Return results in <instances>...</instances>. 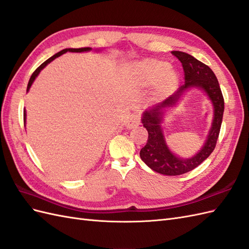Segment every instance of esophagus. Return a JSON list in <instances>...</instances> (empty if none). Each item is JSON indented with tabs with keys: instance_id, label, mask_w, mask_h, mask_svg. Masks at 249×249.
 Masks as SVG:
<instances>
[{
	"instance_id": "obj_1",
	"label": "esophagus",
	"mask_w": 249,
	"mask_h": 249,
	"mask_svg": "<svg viewBox=\"0 0 249 249\" xmlns=\"http://www.w3.org/2000/svg\"><path fill=\"white\" fill-rule=\"evenodd\" d=\"M140 122H141V117H140V114H133V116H131L130 119L128 120V122H127L126 127L128 129L136 128V127L140 125Z\"/></svg>"
}]
</instances>
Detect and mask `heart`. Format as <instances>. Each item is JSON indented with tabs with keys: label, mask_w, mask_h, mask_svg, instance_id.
<instances>
[{
	"label": "heart",
	"mask_w": 249,
	"mask_h": 249,
	"mask_svg": "<svg viewBox=\"0 0 249 249\" xmlns=\"http://www.w3.org/2000/svg\"><path fill=\"white\" fill-rule=\"evenodd\" d=\"M131 73L139 85L143 87L157 85V94L160 98L169 95L179 83L177 71L169 68L167 62L161 60L146 59L133 64Z\"/></svg>",
	"instance_id": "1"
}]
</instances>
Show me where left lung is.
<instances>
[{
	"instance_id": "obj_1",
	"label": "left lung",
	"mask_w": 249,
	"mask_h": 249,
	"mask_svg": "<svg viewBox=\"0 0 249 249\" xmlns=\"http://www.w3.org/2000/svg\"><path fill=\"white\" fill-rule=\"evenodd\" d=\"M171 53L182 63L185 84L178 88V90L166 100L144 111L142 123L148 131V140L140 151V157L149 168L159 174L179 176L199 166L213 151L221 129L224 112V99L216 76L207 65L185 53L171 52ZM191 87L201 88L208 93L214 106V120L202 149L193 158L183 159L174 155L168 148L160 123L168 108L174 107L186 89Z\"/></svg>"
}]
</instances>
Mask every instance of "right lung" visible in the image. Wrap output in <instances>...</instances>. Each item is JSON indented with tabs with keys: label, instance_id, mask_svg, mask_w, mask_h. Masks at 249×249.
I'll list each match as a JSON object with an SVG mask.
<instances>
[{
	"label": "right lung",
	"instance_id": "add662e5",
	"mask_svg": "<svg viewBox=\"0 0 249 249\" xmlns=\"http://www.w3.org/2000/svg\"><path fill=\"white\" fill-rule=\"evenodd\" d=\"M89 50H91V48H90V47H84V48H66V49H63V50H61L60 53H55L54 55H53L52 58H49L48 60H46L45 62H44L43 64H41V65L35 70V72H34L33 74H31L30 79H29V82H28V85H27V91L29 90V88L31 87V84H33L34 81L36 80V78L37 76V74L40 73L41 70H42L44 67H45V66L47 65V64H49L50 62L53 61L55 58H58V56L62 55L63 53H67V52H70V53H83V52H89ZM24 124H26V111H24Z\"/></svg>",
	"mask_w": 249,
	"mask_h": 249
}]
</instances>
